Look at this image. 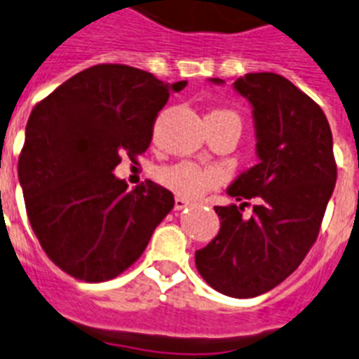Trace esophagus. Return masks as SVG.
<instances>
[{"label": "esophagus", "instance_id": "esophagus-1", "mask_svg": "<svg viewBox=\"0 0 359 359\" xmlns=\"http://www.w3.org/2000/svg\"><path fill=\"white\" fill-rule=\"evenodd\" d=\"M185 207H189V201L187 200H183V198H176V200H174V209H176V211H182Z\"/></svg>", "mask_w": 359, "mask_h": 359}]
</instances>
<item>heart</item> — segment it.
Instances as JSON below:
<instances>
[{
	"mask_svg": "<svg viewBox=\"0 0 359 359\" xmlns=\"http://www.w3.org/2000/svg\"><path fill=\"white\" fill-rule=\"evenodd\" d=\"M209 115H235L231 111H212ZM161 185L183 198H200L220 183V174L215 168L198 167L194 163H176L158 172Z\"/></svg>",
	"mask_w": 359,
	"mask_h": 359,
	"instance_id": "b5f03b06",
	"label": "heart"
}]
</instances>
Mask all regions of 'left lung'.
Instances as JSON below:
<instances>
[{"label":"left lung","instance_id":"obj_1","mask_svg":"<svg viewBox=\"0 0 359 359\" xmlns=\"http://www.w3.org/2000/svg\"><path fill=\"white\" fill-rule=\"evenodd\" d=\"M235 90L253 106L260 161L227 189L238 205L215 207L220 233L196 251V268L216 292L248 299L275 288L303 262L318 240L337 165L327 115L288 79L248 73ZM250 199L254 211L242 217Z\"/></svg>","mask_w":359,"mask_h":359}]
</instances>
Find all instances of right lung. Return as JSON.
<instances>
[{"label": "right lung", "instance_id": "obj_1", "mask_svg": "<svg viewBox=\"0 0 359 359\" xmlns=\"http://www.w3.org/2000/svg\"><path fill=\"white\" fill-rule=\"evenodd\" d=\"M185 84L99 64L32 108L18 176L41 250L67 275L86 283L115 279L172 211V192L148 180L130 191L111 170L123 156L135 163L147 152L170 91Z\"/></svg>", "mask_w": 359, "mask_h": 359}]
</instances>
